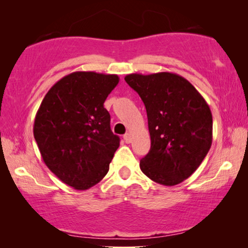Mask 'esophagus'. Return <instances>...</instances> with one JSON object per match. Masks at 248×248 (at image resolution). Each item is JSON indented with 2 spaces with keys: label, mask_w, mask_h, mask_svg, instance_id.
<instances>
[{
  "label": "esophagus",
  "mask_w": 248,
  "mask_h": 248,
  "mask_svg": "<svg viewBox=\"0 0 248 248\" xmlns=\"http://www.w3.org/2000/svg\"><path fill=\"white\" fill-rule=\"evenodd\" d=\"M124 141L126 142V143H131V141H132L131 133H126V134L124 135Z\"/></svg>",
  "instance_id": "obj_1"
}]
</instances>
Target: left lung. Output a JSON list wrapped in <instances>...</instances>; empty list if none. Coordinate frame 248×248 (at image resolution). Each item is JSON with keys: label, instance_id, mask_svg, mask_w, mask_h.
Here are the masks:
<instances>
[{"label": "left lung", "instance_id": "left-lung-1", "mask_svg": "<svg viewBox=\"0 0 248 248\" xmlns=\"http://www.w3.org/2000/svg\"><path fill=\"white\" fill-rule=\"evenodd\" d=\"M125 81L143 101L151 148L140 168L165 186L188 178L212 143V114L198 90L185 78L170 72L132 73Z\"/></svg>", "mask_w": 248, "mask_h": 248}]
</instances>
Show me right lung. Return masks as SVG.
Listing matches in <instances>:
<instances>
[{
    "label": "right lung",
    "mask_w": 248,
    "mask_h": 248,
    "mask_svg": "<svg viewBox=\"0 0 248 248\" xmlns=\"http://www.w3.org/2000/svg\"><path fill=\"white\" fill-rule=\"evenodd\" d=\"M118 81L116 74L73 72L50 88L36 114L33 137L44 162L79 191L105 177L120 147L104 107Z\"/></svg>",
    "instance_id": "add662e5"
}]
</instances>
